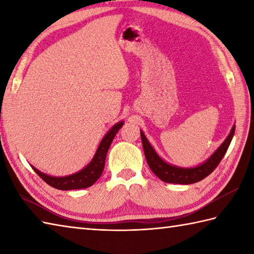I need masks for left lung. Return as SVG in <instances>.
Returning <instances> with one entry per match:
<instances>
[{
    "mask_svg": "<svg viewBox=\"0 0 254 254\" xmlns=\"http://www.w3.org/2000/svg\"><path fill=\"white\" fill-rule=\"evenodd\" d=\"M236 130V126L233 127L230 130L229 135L226 137L222 145L215 150V152L209 156V157L195 167H190V168H185V167H179L168 164L160 156L156 153L152 145L148 142V139L145 136L144 132L141 130V137L143 149L146 158L147 164L150 170L157 176L161 181L167 183H177V185H191L203 180L208 175L212 174L214 169L216 168L220 160L223 159L224 155L227 152L230 145L231 139L234 137Z\"/></svg>",
    "mask_w": 254,
    "mask_h": 254,
    "instance_id": "left-lung-1",
    "label": "left lung"
}]
</instances>
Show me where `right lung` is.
<instances>
[{
	"label": "right lung",
	"mask_w": 254,
	"mask_h": 254,
	"mask_svg": "<svg viewBox=\"0 0 254 254\" xmlns=\"http://www.w3.org/2000/svg\"><path fill=\"white\" fill-rule=\"evenodd\" d=\"M123 123L124 121L116 123L115 126L107 132L106 135L102 137L101 142L99 143V146L97 148L90 163L86 166L85 168L76 172V174L65 177H53L39 171L37 168H35L34 166H31L32 169L36 171V174L39 176L42 180L46 181L49 186L58 189V190H77V189H85L93 186L94 183L99 179L102 171H104L108 149H109L116 134L122 127Z\"/></svg>",
	"instance_id": "right-lung-1"
}]
</instances>
